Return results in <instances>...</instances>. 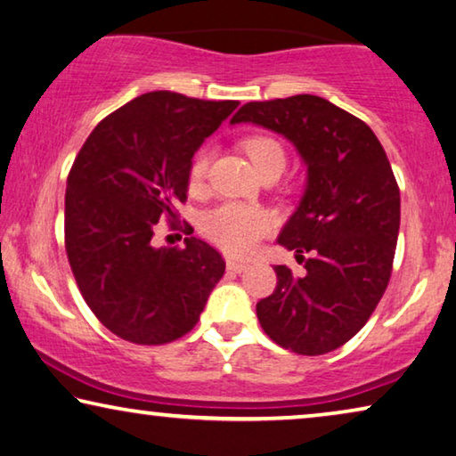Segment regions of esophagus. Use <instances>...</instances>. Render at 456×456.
Masks as SVG:
<instances>
[{"label": "esophagus", "instance_id": "obj_1", "mask_svg": "<svg viewBox=\"0 0 456 456\" xmlns=\"http://www.w3.org/2000/svg\"><path fill=\"white\" fill-rule=\"evenodd\" d=\"M245 267H248V264L237 262V259H229V262H227V270L233 272V273H241Z\"/></svg>", "mask_w": 456, "mask_h": 456}]
</instances>
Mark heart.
Instances as JSON below:
<instances>
[{
    "mask_svg": "<svg viewBox=\"0 0 456 456\" xmlns=\"http://www.w3.org/2000/svg\"><path fill=\"white\" fill-rule=\"evenodd\" d=\"M245 154L251 158L259 172L270 168V166H286V151L278 140L270 135H249L243 140ZM208 162H211V151L200 148L191 158L189 172V189L199 191L205 183ZM200 229L215 245L223 251L233 256H248L256 249L262 237L270 233L272 219L264 208L241 205V202H225L213 211L205 213L200 219Z\"/></svg>",
    "mask_w": 456,
    "mask_h": 456,
    "instance_id": "1",
    "label": "heart"
}]
</instances>
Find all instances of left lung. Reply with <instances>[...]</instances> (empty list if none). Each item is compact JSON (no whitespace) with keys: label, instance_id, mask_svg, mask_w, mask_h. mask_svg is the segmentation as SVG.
I'll use <instances>...</instances> for the list:
<instances>
[{"label":"left lung","instance_id":"left-lung-1","mask_svg":"<svg viewBox=\"0 0 456 456\" xmlns=\"http://www.w3.org/2000/svg\"><path fill=\"white\" fill-rule=\"evenodd\" d=\"M241 121L286 135L308 166L305 197L278 237L306 273L273 267L259 324L284 349L324 355L363 329L389 284L400 231L394 170L371 127L322 97L251 101L231 124Z\"/></svg>","mask_w":456,"mask_h":456}]
</instances>
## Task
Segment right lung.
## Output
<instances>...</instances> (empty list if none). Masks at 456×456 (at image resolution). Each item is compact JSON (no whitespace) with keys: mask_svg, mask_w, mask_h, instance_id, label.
<instances>
[{"mask_svg":"<svg viewBox=\"0 0 456 456\" xmlns=\"http://www.w3.org/2000/svg\"><path fill=\"white\" fill-rule=\"evenodd\" d=\"M237 105L146 93L99 121L72 162L64 197L72 276L93 314L124 341L184 337L225 273L208 243L186 237L184 248H156L154 233L160 221L176 229L191 158Z\"/></svg>","mask_w":456,"mask_h":456,"instance_id":"right-lung-1","label":"right lung"}]
</instances>
